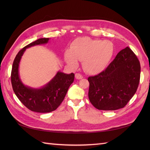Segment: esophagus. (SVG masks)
<instances>
[{
    "label": "esophagus",
    "instance_id": "1",
    "mask_svg": "<svg viewBox=\"0 0 150 150\" xmlns=\"http://www.w3.org/2000/svg\"><path fill=\"white\" fill-rule=\"evenodd\" d=\"M75 78L77 79H82V78H83V77H82V75H81L80 73H76L75 74Z\"/></svg>",
    "mask_w": 150,
    "mask_h": 150
}]
</instances>
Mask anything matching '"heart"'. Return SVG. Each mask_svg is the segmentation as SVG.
Listing matches in <instances>:
<instances>
[{
	"label": "heart",
	"instance_id": "heart-1",
	"mask_svg": "<svg viewBox=\"0 0 150 150\" xmlns=\"http://www.w3.org/2000/svg\"><path fill=\"white\" fill-rule=\"evenodd\" d=\"M113 46L108 40L81 37L76 39L64 53V60L71 68L78 66L82 60V67L87 73L98 74L106 68L113 54Z\"/></svg>",
	"mask_w": 150,
	"mask_h": 150
}]
</instances>
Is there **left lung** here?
<instances>
[{
	"instance_id": "obj_1",
	"label": "left lung",
	"mask_w": 150,
	"mask_h": 150,
	"mask_svg": "<svg viewBox=\"0 0 150 150\" xmlns=\"http://www.w3.org/2000/svg\"><path fill=\"white\" fill-rule=\"evenodd\" d=\"M141 65L128 47L117 54L104 71L90 77L88 97L100 110H116L126 106L137 90Z\"/></svg>"
}]
</instances>
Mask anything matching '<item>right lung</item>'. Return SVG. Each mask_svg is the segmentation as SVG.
Segmentation results:
<instances>
[{"label": "right lung", "instance_id": "right-lung-1", "mask_svg": "<svg viewBox=\"0 0 150 150\" xmlns=\"http://www.w3.org/2000/svg\"><path fill=\"white\" fill-rule=\"evenodd\" d=\"M49 38H41L23 47L16 55L12 66L11 80L13 90L21 103L28 109L38 113L55 110L64 98L74 81V73L66 74L58 71L54 77L43 86L35 88L25 85L19 75V64L27 48L48 42Z\"/></svg>", "mask_w": 150, "mask_h": 150}]
</instances>
